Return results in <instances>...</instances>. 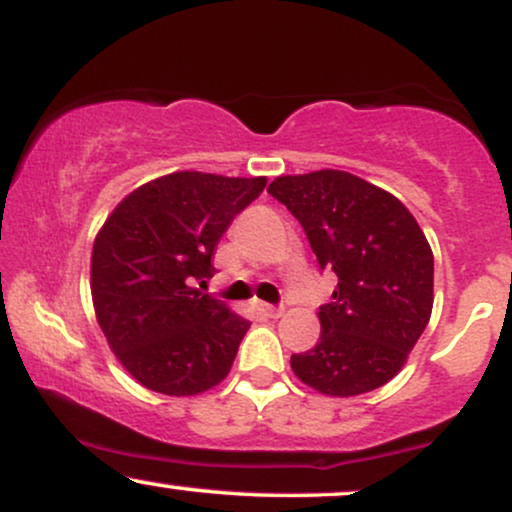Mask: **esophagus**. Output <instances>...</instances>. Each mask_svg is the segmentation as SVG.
I'll return each instance as SVG.
<instances>
[{
	"mask_svg": "<svg viewBox=\"0 0 512 512\" xmlns=\"http://www.w3.org/2000/svg\"><path fill=\"white\" fill-rule=\"evenodd\" d=\"M252 307H255L257 315H264V317H281L283 315V307H274L267 303H252Z\"/></svg>",
	"mask_w": 512,
	"mask_h": 512,
	"instance_id": "1",
	"label": "esophagus"
}]
</instances>
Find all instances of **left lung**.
Instances as JSON below:
<instances>
[{"label":"left lung","mask_w":512,"mask_h":512,"mask_svg":"<svg viewBox=\"0 0 512 512\" xmlns=\"http://www.w3.org/2000/svg\"><path fill=\"white\" fill-rule=\"evenodd\" d=\"M269 195L300 221L322 269L338 276L319 307L315 348L291 357L324 396H360L391 381L429 324L434 255L408 207L348 171L279 176Z\"/></svg>","instance_id":"obj_1"}]
</instances>
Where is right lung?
<instances>
[{
    "label": "right lung",
    "instance_id": "add662e5",
    "mask_svg": "<svg viewBox=\"0 0 512 512\" xmlns=\"http://www.w3.org/2000/svg\"><path fill=\"white\" fill-rule=\"evenodd\" d=\"M264 186V176L176 171L135 188L104 221L92 305L109 348L145 389L195 396L229 374L250 322L195 281L212 279L219 238Z\"/></svg>",
    "mask_w": 512,
    "mask_h": 512
}]
</instances>
